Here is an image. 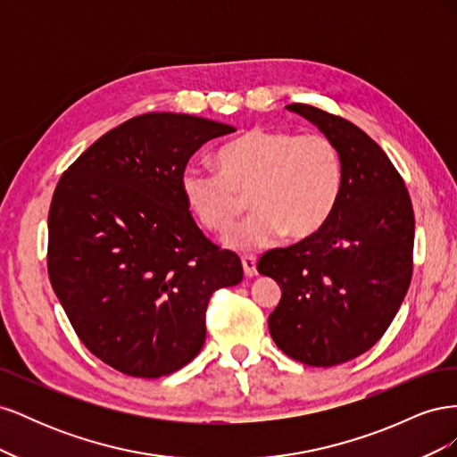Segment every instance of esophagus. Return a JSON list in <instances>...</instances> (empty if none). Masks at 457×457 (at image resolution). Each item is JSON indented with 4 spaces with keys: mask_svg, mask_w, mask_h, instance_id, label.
<instances>
[{
    "mask_svg": "<svg viewBox=\"0 0 457 457\" xmlns=\"http://www.w3.org/2000/svg\"><path fill=\"white\" fill-rule=\"evenodd\" d=\"M242 267H244V274L245 276H257V259L252 255H245L242 257Z\"/></svg>",
    "mask_w": 457,
    "mask_h": 457,
    "instance_id": "34e87169",
    "label": "esophagus"
}]
</instances>
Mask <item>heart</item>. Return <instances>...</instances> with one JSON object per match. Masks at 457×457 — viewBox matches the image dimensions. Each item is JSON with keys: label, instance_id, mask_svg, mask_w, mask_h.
<instances>
[{"label": "heart", "instance_id": "obj_1", "mask_svg": "<svg viewBox=\"0 0 457 457\" xmlns=\"http://www.w3.org/2000/svg\"><path fill=\"white\" fill-rule=\"evenodd\" d=\"M219 163L220 170L187 165L181 190L212 232H225L242 212V196L250 195L255 212L225 237L232 250H259L284 234L307 240L324 228L339 202L341 156L320 133L255 128L220 148Z\"/></svg>", "mask_w": 457, "mask_h": 457}]
</instances>
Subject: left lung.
<instances>
[{"label":"left lung","instance_id":"left-lung-1","mask_svg":"<svg viewBox=\"0 0 457 457\" xmlns=\"http://www.w3.org/2000/svg\"><path fill=\"white\" fill-rule=\"evenodd\" d=\"M286 108L336 145L343 185L324 228L267 252L257 270L282 289L269 316L278 349L329 368L371 349L403 305L411 280L413 210L403 177L361 128L311 104Z\"/></svg>","mask_w":457,"mask_h":457}]
</instances>
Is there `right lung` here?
I'll list each match as a JSON object with an SVG mask.
<instances>
[{
	"instance_id": "1",
	"label": "right lung",
	"mask_w": 457,
	"mask_h": 457,
	"mask_svg": "<svg viewBox=\"0 0 457 457\" xmlns=\"http://www.w3.org/2000/svg\"><path fill=\"white\" fill-rule=\"evenodd\" d=\"M227 123L148 112L68 168L49 210L51 286L81 343L133 378L181 370L205 341V309L242 282L237 253L204 237L181 190L190 156Z\"/></svg>"
}]
</instances>
